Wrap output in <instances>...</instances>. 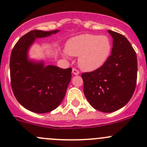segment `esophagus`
I'll return each instance as SVG.
<instances>
[{"instance_id": "esophagus-1", "label": "esophagus", "mask_w": 147, "mask_h": 147, "mask_svg": "<svg viewBox=\"0 0 147 147\" xmlns=\"http://www.w3.org/2000/svg\"><path fill=\"white\" fill-rule=\"evenodd\" d=\"M72 72H73V74H74V75H78L79 74V71L77 70L76 69H75V68H74L73 69H72Z\"/></svg>"}]
</instances>
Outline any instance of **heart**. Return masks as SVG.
Segmentation results:
<instances>
[{
    "label": "heart",
    "mask_w": 147,
    "mask_h": 147,
    "mask_svg": "<svg viewBox=\"0 0 147 147\" xmlns=\"http://www.w3.org/2000/svg\"><path fill=\"white\" fill-rule=\"evenodd\" d=\"M66 49L69 56H78L81 69L92 71L101 67L107 61L111 53L112 44L111 39L106 35L85 33L68 40Z\"/></svg>",
    "instance_id": "b5f03b06"
}]
</instances>
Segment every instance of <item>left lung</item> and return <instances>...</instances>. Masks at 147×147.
<instances>
[{
    "label": "left lung",
    "instance_id": "obj_1",
    "mask_svg": "<svg viewBox=\"0 0 147 147\" xmlns=\"http://www.w3.org/2000/svg\"><path fill=\"white\" fill-rule=\"evenodd\" d=\"M113 38L111 56L103 66L81 74L84 93L95 109L105 113L122 108L132 97L136 85V53L126 37L108 30Z\"/></svg>",
    "mask_w": 147,
    "mask_h": 147
}]
</instances>
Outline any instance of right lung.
Masks as SVG:
<instances>
[{
    "label": "right lung",
    "mask_w": 147,
    "mask_h": 147,
    "mask_svg": "<svg viewBox=\"0 0 147 147\" xmlns=\"http://www.w3.org/2000/svg\"><path fill=\"white\" fill-rule=\"evenodd\" d=\"M59 30H33L18 40L10 59L11 84L17 101L26 109L43 114L57 108L66 94L71 78V68L44 66L28 59V50L36 38L47 37Z\"/></svg>",
    "instance_id": "1"
}]
</instances>
